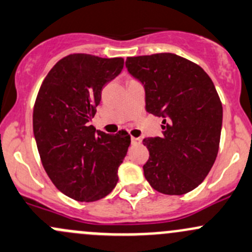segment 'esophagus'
<instances>
[{
  "label": "esophagus",
  "instance_id": "obj_1",
  "mask_svg": "<svg viewBox=\"0 0 252 252\" xmlns=\"http://www.w3.org/2000/svg\"><path fill=\"white\" fill-rule=\"evenodd\" d=\"M140 142H141V139H139V137L131 136V144H133V145H139Z\"/></svg>",
  "mask_w": 252,
  "mask_h": 252
}]
</instances>
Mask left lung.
Instances as JSON below:
<instances>
[{
    "instance_id": "obj_1",
    "label": "left lung",
    "mask_w": 252,
    "mask_h": 252,
    "mask_svg": "<svg viewBox=\"0 0 252 252\" xmlns=\"http://www.w3.org/2000/svg\"><path fill=\"white\" fill-rule=\"evenodd\" d=\"M126 66L145 87L146 111L163 118V136L146 137L144 165L152 189L181 195L199 186L217 157L222 104L197 63L173 53L128 58Z\"/></svg>"
}]
</instances>
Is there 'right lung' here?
Here are the masks:
<instances>
[{
  "label": "right lung",
  "mask_w": 252,
  "mask_h": 252,
  "mask_svg": "<svg viewBox=\"0 0 252 252\" xmlns=\"http://www.w3.org/2000/svg\"><path fill=\"white\" fill-rule=\"evenodd\" d=\"M122 58L70 54L44 78L33 106V135L42 164L60 192L95 202L112 192L130 145L126 131L106 134L88 122L106 83L121 73Z\"/></svg>",
  "instance_id": "obj_1"
}]
</instances>
